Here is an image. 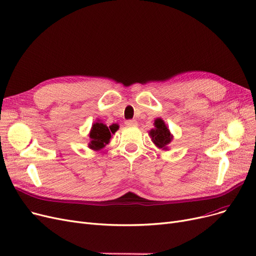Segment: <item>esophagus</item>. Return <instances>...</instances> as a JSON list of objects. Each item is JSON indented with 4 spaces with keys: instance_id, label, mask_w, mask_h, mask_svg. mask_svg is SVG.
<instances>
[{
    "instance_id": "obj_1",
    "label": "esophagus",
    "mask_w": 256,
    "mask_h": 256,
    "mask_svg": "<svg viewBox=\"0 0 256 256\" xmlns=\"http://www.w3.org/2000/svg\"><path fill=\"white\" fill-rule=\"evenodd\" d=\"M125 124L127 125V126H136V124H138V122L136 120H126V122Z\"/></svg>"
}]
</instances>
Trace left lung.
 I'll list each match as a JSON object with an SVG mask.
<instances>
[{
  "label": "left lung",
  "instance_id": "8db88e82",
  "mask_svg": "<svg viewBox=\"0 0 256 256\" xmlns=\"http://www.w3.org/2000/svg\"><path fill=\"white\" fill-rule=\"evenodd\" d=\"M154 125H156V128L150 131V136L152 138V140L160 148L166 149V146L172 140V136L170 134V131L162 118L156 120Z\"/></svg>",
  "mask_w": 256,
  "mask_h": 256
}]
</instances>
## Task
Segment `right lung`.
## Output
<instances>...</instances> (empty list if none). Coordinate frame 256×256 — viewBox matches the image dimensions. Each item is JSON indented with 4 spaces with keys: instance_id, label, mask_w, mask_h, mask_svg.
Returning <instances> with one entry per match:
<instances>
[{
    "instance_id": "right-lung-1",
    "label": "right lung",
    "mask_w": 256,
    "mask_h": 256,
    "mask_svg": "<svg viewBox=\"0 0 256 256\" xmlns=\"http://www.w3.org/2000/svg\"><path fill=\"white\" fill-rule=\"evenodd\" d=\"M118 128V125H112L110 127H107L103 122H96V124L92 125V128H91L89 134L91 138L89 142V147L94 150H98L105 147L111 138V134H114Z\"/></svg>"
}]
</instances>
